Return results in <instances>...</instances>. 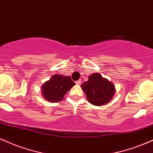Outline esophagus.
Segmentation results:
<instances>
[{"instance_id": "esophagus-1", "label": "esophagus", "mask_w": 153, "mask_h": 153, "mask_svg": "<svg viewBox=\"0 0 153 153\" xmlns=\"http://www.w3.org/2000/svg\"><path fill=\"white\" fill-rule=\"evenodd\" d=\"M75 82H76V84H78V85H80V84H81V80H78V81Z\"/></svg>"}]
</instances>
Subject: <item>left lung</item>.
I'll use <instances>...</instances> for the list:
<instances>
[{
    "mask_svg": "<svg viewBox=\"0 0 153 153\" xmlns=\"http://www.w3.org/2000/svg\"><path fill=\"white\" fill-rule=\"evenodd\" d=\"M81 88L86 94L88 102L96 106L107 104L115 94V88L113 82L98 73L90 75L88 81L81 85Z\"/></svg>",
    "mask_w": 153,
    "mask_h": 153,
    "instance_id": "obj_1",
    "label": "left lung"
}]
</instances>
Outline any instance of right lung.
<instances>
[{
	"label": "right lung",
	"mask_w": 153,
	"mask_h": 153,
	"mask_svg": "<svg viewBox=\"0 0 153 153\" xmlns=\"http://www.w3.org/2000/svg\"><path fill=\"white\" fill-rule=\"evenodd\" d=\"M75 85L69 76L55 74L41 86V93L45 100L58 102L63 100L66 93Z\"/></svg>",
	"instance_id": "1"
}]
</instances>
